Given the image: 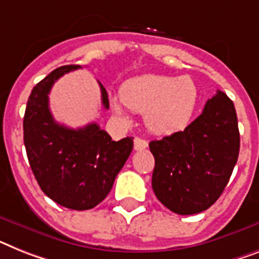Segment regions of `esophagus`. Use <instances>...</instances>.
<instances>
[{"label": "esophagus", "instance_id": "34e87169", "mask_svg": "<svg viewBox=\"0 0 259 259\" xmlns=\"http://www.w3.org/2000/svg\"><path fill=\"white\" fill-rule=\"evenodd\" d=\"M134 147H135V151H142V149H145L147 147H148V143H147V140H144V139L135 138Z\"/></svg>", "mask_w": 259, "mask_h": 259}]
</instances>
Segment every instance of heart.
<instances>
[{"instance_id":"b5f03b06","label":"heart","mask_w":259,"mask_h":259,"mask_svg":"<svg viewBox=\"0 0 259 259\" xmlns=\"http://www.w3.org/2000/svg\"><path fill=\"white\" fill-rule=\"evenodd\" d=\"M197 86L189 76L143 75L130 79L120 90V99L111 106L119 116H125L124 106L144 114L147 127L156 134L181 131L189 123L197 104Z\"/></svg>"}]
</instances>
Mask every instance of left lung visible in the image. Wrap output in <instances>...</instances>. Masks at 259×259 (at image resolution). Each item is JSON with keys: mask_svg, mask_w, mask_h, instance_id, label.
Wrapping results in <instances>:
<instances>
[{"mask_svg": "<svg viewBox=\"0 0 259 259\" xmlns=\"http://www.w3.org/2000/svg\"><path fill=\"white\" fill-rule=\"evenodd\" d=\"M152 188L177 214H196L214 204L229 183L240 153L234 104L222 91L184 131L153 140Z\"/></svg>", "mask_w": 259, "mask_h": 259, "instance_id": "obj_1", "label": "left lung"}]
</instances>
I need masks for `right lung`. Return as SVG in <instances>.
<instances>
[{"mask_svg": "<svg viewBox=\"0 0 259 259\" xmlns=\"http://www.w3.org/2000/svg\"><path fill=\"white\" fill-rule=\"evenodd\" d=\"M80 66H62L34 87L23 117V143L30 168L44 193L74 210L93 209L103 201L134 148V138L114 142L96 123L72 130L54 120L50 90L62 75ZM100 84V83H99ZM102 103L110 107L100 84Z\"/></svg>", "mask_w": 259, "mask_h": 259, "instance_id": "add662e5", "label": "right lung"}]
</instances>
